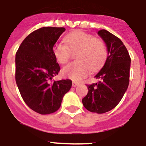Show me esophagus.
<instances>
[{"mask_svg": "<svg viewBox=\"0 0 146 146\" xmlns=\"http://www.w3.org/2000/svg\"><path fill=\"white\" fill-rule=\"evenodd\" d=\"M78 85H79V83L76 82H73V83H72V86H73V87H77Z\"/></svg>", "mask_w": 146, "mask_h": 146, "instance_id": "esophagus-1", "label": "esophagus"}]
</instances>
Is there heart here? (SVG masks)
<instances>
[{"label": "heart", "mask_w": 146, "mask_h": 146, "mask_svg": "<svg viewBox=\"0 0 146 146\" xmlns=\"http://www.w3.org/2000/svg\"><path fill=\"white\" fill-rule=\"evenodd\" d=\"M64 41L67 45L58 42L53 48L54 55L60 64H66L70 60L72 52H77V61L68 64L62 69V75L66 78L80 81L88 75L89 69L93 72L97 70L106 60V44L93 35L78 30L66 35Z\"/></svg>", "instance_id": "b5f03b06"}]
</instances>
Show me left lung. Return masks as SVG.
Instances as JSON below:
<instances>
[{
    "mask_svg": "<svg viewBox=\"0 0 146 146\" xmlns=\"http://www.w3.org/2000/svg\"><path fill=\"white\" fill-rule=\"evenodd\" d=\"M98 34L106 43L108 55L102 69L95 76L99 81L88 85V91L82 102L88 111L104 113L118 105L127 90L131 58L119 38L104 29Z\"/></svg>",
    "mask_w": 146,
    "mask_h": 146,
    "instance_id": "8db88e82",
    "label": "left lung"
}]
</instances>
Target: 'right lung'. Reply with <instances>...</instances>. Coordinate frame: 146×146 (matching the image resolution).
<instances>
[{
	"label": "right lung",
	"instance_id": "right-lung-1",
	"mask_svg": "<svg viewBox=\"0 0 146 146\" xmlns=\"http://www.w3.org/2000/svg\"><path fill=\"white\" fill-rule=\"evenodd\" d=\"M65 31L64 28L55 27L36 30L23 40L16 52L17 86L25 104L39 114L57 111L72 87L69 79L50 82L60 71L54 45Z\"/></svg>",
	"mask_w": 146,
	"mask_h": 146
}]
</instances>
